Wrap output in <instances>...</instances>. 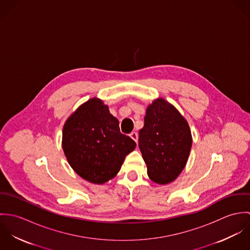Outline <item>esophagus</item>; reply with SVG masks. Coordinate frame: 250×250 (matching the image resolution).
Segmentation results:
<instances>
[{
    "label": "esophagus",
    "mask_w": 250,
    "mask_h": 250,
    "mask_svg": "<svg viewBox=\"0 0 250 250\" xmlns=\"http://www.w3.org/2000/svg\"><path fill=\"white\" fill-rule=\"evenodd\" d=\"M130 137L136 142V143H138V138H139V136H138V133H136V132H132L131 134H130Z\"/></svg>",
    "instance_id": "34e87169"
}]
</instances>
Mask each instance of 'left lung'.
Masks as SVG:
<instances>
[{"mask_svg":"<svg viewBox=\"0 0 250 250\" xmlns=\"http://www.w3.org/2000/svg\"><path fill=\"white\" fill-rule=\"evenodd\" d=\"M191 144L188 121L176 107L164 98L148 105L139 146L149 178L159 185L175 181L187 165Z\"/></svg>","mask_w":250,"mask_h":250,"instance_id":"left-lung-1","label":"left lung"}]
</instances>
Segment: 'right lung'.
<instances>
[{"instance_id": "obj_1", "label": "right lung", "mask_w": 250, "mask_h": 250, "mask_svg": "<svg viewBox=\"0 0 250 250\" xmlns=\"http://www.w3.org/2000/svg\"><path fill=\"white\" fill-rule=\"evenodd\" d=\"M136 143L120 133L119 122L99 98L82 104L67 118L62 149L73 170L92 184H104L119 172Z\"/></svg>"}]
</instances>
